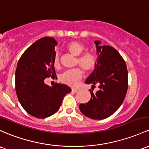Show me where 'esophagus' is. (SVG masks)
Segmentation results:
<instances>
[{
	"mask_svg": "<svg viewBox=\"0 0 149 149\" xmlns=\"http://www.w3.org/2000/svg\"><path fill=\"white\" fill-rule=\"evenodd\" d=\"M78 91V89H76V88H72L71 89V92L72 93H77Z\"/></svg>",
	"mask_w": 149,
	"mask_h": 149,
	"instance_id": "1",
	"label": "esophagus"
}]
</instances>
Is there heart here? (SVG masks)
<instances>
[{
    "label": "heart",
    "instance_id": "1",
    "mask_svg": "<svg viewBox=\"0 0 149 149\" xmlns=\"http://www.w3.org/2000/svg\"><path fill=\"white\" fill-rule=\"evenodd\" d=\"M85 46L78 42H70L67 45V50L71 54L76 56V64L78 65L81 69L86 73H91L97 65V57L92 52H86L81 55L84 52ZM54 65L57 67L59 65V56L56 54L54 58ZM82 77V71L79 68L68 70L62 73L60 76V81L61 83L70 86H74L76 83Z\"/></svg>",
    "mask_w": 149,
    "mask_h": 149
}]
</instances>
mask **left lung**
I'll use <instances>...</instances> for the list:
<instances>
[{"mask_svg":"<svg viewBox=\"0 0 149 149\" xmlns=\"http://www.w3.org/2000/svg\"><path fill=\"white\" fill-rule=\"evenodd\" d=\"M98 55L97 65L86 81L92 89L98 85L95 93L89 90L91 98L86 104H80L81 112L93 120H103L112 115L120 107L128 88V72L125 60L110 46H100L95 41Z\"/></svg>","mask_w":149,"mask_h":149,"instance_id":"obj_1","label":"left lung"}]
</instances>
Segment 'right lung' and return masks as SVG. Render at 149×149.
<instances>
[{
    "mask_svg": "<svg viewBox=\"0 0 149 149\" xmlns=\"http://www.w3.org/2000/svg\"><path fill=\"white\" fill-rule=\"evenodd\" d=\"M56 41L43 37L36 41L24 52L15 71V90L24 110L37 118H46L55 114L71 88L56 83L52 87L45 79L56 76L54 58Z\"/></svg>",
    "mask_w": 149,
    "mask_h": 149,
    "instance_id": "1",
    "label": "right lung"
}]
</instances>
